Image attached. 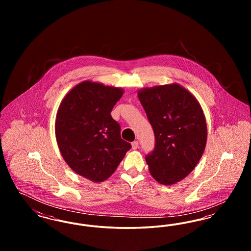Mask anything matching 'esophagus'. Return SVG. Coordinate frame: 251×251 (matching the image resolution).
Here are the masks:
<instances>
[{
	"instance_id": "obj_1",
	"label": "esophagus",
	"mask_w": 251,
	"mask_h": 251,
	"mask_svg": "<svg viewBox=\"0 0 251 251\" xmlns=\"http://www.w3.org/2000/svg\"><path fill=\"white\" fill-rule=\"evenodd\" d=\"M131 148H132V150H136L138 148V141H133L131 143Z\"/></svg>"
}]
</instances>
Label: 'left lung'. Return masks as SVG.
I'll use <instances>...</instances> for the list:
<instances>
[{"label":"left lung","instance_id":"left-lung-1","mask_svg":"<svg viewBox=\"0 0 251 251\" xmlns=\"http://www.w3.org/2000/svg\"><path fill=\"white\" fill-rule=\"evenodd\" d=\"M155 135V148L146 156L156 181L171 185L198 165L207 141V124L195 96L180 84L145 87L137 92Z\"/></svg>","mask_w":251,"mask_h":251}]
</instances>
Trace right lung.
Segmentation results:
<instances>
[{
    "instance_id": "1",
    "label": "right lung",
    "mask_w": 251,
    "mask_h": 251,
    "mask_svg": "<svg viewBox=\"0 0 251 251\" xmlns=\"http://www.w3.org/2000/svg\"><path fill=\"white\" fill-rule=\"evenodd\" d=\"M123 93L121 87L84 81L68 92L57 110L55 137L63 159L94 182L107 179L131 148L111 117Z\"/></svg>"
}]
</instances>
